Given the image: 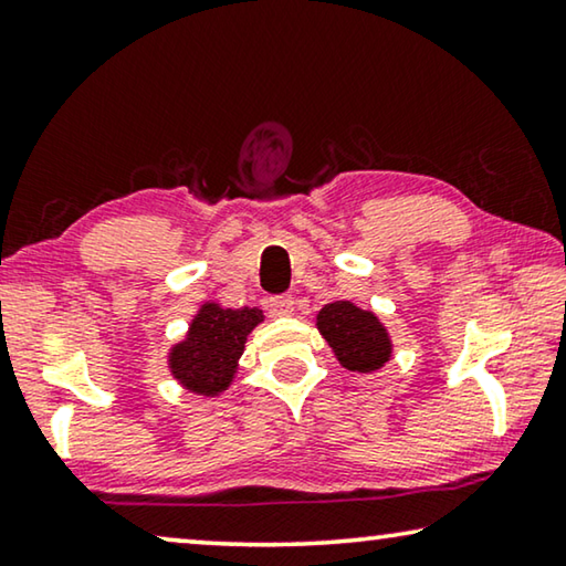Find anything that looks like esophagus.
<instances>
[{
    "instance_id": "obj_1",
    "label": "esophagus",
    "mask_w": 566,
    "mask_h": 566,
    "mask_svg": "<svg viewBox=\"0 0 566 566\" xmlns=\"http://www.w3.org/2000/svg\"><path fill=\"white\" fill-rule=\"evenodd\" d=\"M269 312L274 317H292L294 315V300L292 297H272L269 300Z\"/></svg>"
}]
</instances>
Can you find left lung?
<instances>
[{
  "label": "left lung",
  "instance_id": "left-lung-1",
  "mask_svg": "<svg viewBox=\"0 0 566 566\" xmlns=\"http://www.w3.org/2000/svg\"><path fill=\"white\" fill-rule=\"evenodd\" d=\"M315 325L349 373H378L392 360V337L373 310L337 300L317 312Z\"/></svg>",
  "mask_w": 566,
  "mask_h": 566
}]
</instances>
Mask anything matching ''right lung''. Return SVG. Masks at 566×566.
<instances>
[{
	"instance_id": "obj_1",
	"label": "right lung",
	"mask_w": 566,
	"mask_h": 566,
	"mask_svg": "<svg viewBox=\"0 0 566 566\" xmlns=\"http://www.w3.org/2000/svg\"><path fill=\"white\" fill-rule=\"evenodd\" d=\"M264 312L259 307H221L203 302L188 322L184 339L168 349V373L184 390L201 398H217L237 380L247 337Z\"/></svg>"
}]
</instances>
